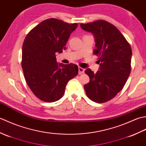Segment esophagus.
Here are the masks:
<instances>
[{
  "label": "esophagus",
  "mask_w": 146,
  "mask_h": 146,
  "mask_svg": "<svg viewBox=\"0 0 146 146\" xmlns=\"http://www.w3.org/2000/svg\"><path fill=\"white\" fill-rule=\"evenodd\" d=\"M85 72V70L83 69V68H81V67H78V73L79 74H82V73H84Z\"/></svg>",
  "instance_id": "34e87169"
}]
</instances>
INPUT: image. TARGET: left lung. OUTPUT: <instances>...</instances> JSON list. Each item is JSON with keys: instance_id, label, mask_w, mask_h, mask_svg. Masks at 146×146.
Segmentation results:
<instances>
[{"instance_id": "8db88e82", "label": "left lung", "mask_w": 146, "mask_h": 146, "mask_svg": "<svg viewBox=\"0 0 146 146\" xmlns=\"http://www.w3.org/2000/svg\"><path fill=\"white\" fill-rule=\"evenodd\" d=\"M80 27L94 36L100 63L99 70L94 73L90 68L85 73L90 82L84 86L87 97L97 103H104L115 97L124 86L131 70L132 49L122 33L113 24L103 20Z\"/></svg>"}]
</instances>
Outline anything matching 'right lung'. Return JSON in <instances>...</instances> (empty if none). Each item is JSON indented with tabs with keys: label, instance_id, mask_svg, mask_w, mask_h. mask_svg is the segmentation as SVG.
I'll use <instances>...</instances> for the list:
<instances>
[{
	"label": "right lung",
	"instance_id": "right-lung-1",
	"mask_svg": "<svg viewBox=\"0 0 146 146\" xmlns=\"http://www.w3.org/2000/svg\"><path fill=\"white\" fill-rule=\"evenodd\" d=\"M77 26L76 23L48 19L34 27L24 39L21 62L24 78L40 100H60L68 82L78 74L76 64L58 63L55 55L66 49L70 34Z\"/></svg>",
	"mask_w": 146,
	"mask_h": 146
}]
</instances>
